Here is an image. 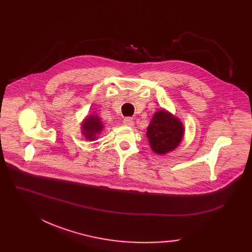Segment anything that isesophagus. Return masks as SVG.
Returning a JSON list of instances; mask_svg holds the SVG:
<instances>
[{"mask_svg": "<svg viewBox=\"0 0 252 252\" xmlns=\"http://www.w3.org/2000/svg\"><path fill=\"white\" fill-rule=\"evenodd\" d=\"M124 125L127 126H134V121L130 117H126L124 119Z\"/></svg>", "mask_w": 252, "mask_h": 252, "instance_id": "34e87169", "label": "esophagus"}]
</instances>
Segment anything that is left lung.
I'll return each mask as SVG.
<instances>
[{
  "label": "left lung",
  "instance_id": "obj_1",
  "mask_svg": "<svg viewBox=\"0 0 252 252\" xmlns=\"http://www.w3.org/2000/svg\"><path fill=\"white\" fill-rule=\"evenodd\" d=\"M184 126L179 118L164 109L158 110L147 127L151 149L159 155L175 150L184 137Z\"/></svg>",
  "mask_w": 252,
  "mask_h": 252
}]
</instances>
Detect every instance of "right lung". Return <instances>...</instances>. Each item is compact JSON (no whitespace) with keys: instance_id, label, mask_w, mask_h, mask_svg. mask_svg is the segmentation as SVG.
<instances>
[{"instance_id":"add662e5","label":"right lung","mask_w":252,"mask_h":252,"mask_svg":"<svg viewBox=\"0 0 252 252\" xmlns=\"http://www.w3.org/2000/svg\"><path fill=\"white\" fill-rule=\"evenodd\" d=\"M104 126L98 115H88L82 124V133L88 141H95L103 130Z\"/></svg>"}]
</instances>
